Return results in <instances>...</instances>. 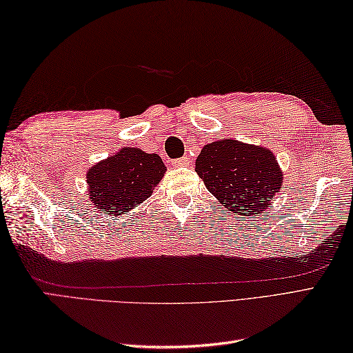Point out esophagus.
<instances>
[{
  "label": "esophagus",
  "mask_w": 353,
  "mask_h": 353,
  "mask_svg": "<svg viewBox=\"0 0 353 353\" xmlns=\"http://www.w3.org/2000/svg\"><path fill=\"white\" fill-rule=\"evenodd\" d=\"M190 163H191V159L186 156V157H181V159L172 161V167H188Z\"/></svg>",
  "instance_id": "34e87169"
}]
</instances>
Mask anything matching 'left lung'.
<instances>
[{
	"mask_svg": "<svg viewBox=\"0 0 353 353\" xmlns=\"http://www.w3.org/2000/svg\"><path fill=\"white\" fill-rule=\"evenodd\" d=\"M196 171L208 191L243 219L265 211L283 182L272 150L236 139L206 144L196 159Z\"/></svg>",
	"mask_w": 353,
	"mask_h": 353,
	"instance_id": "1",
	"label": "left lung"
}]
</instances>
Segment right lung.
I'll use <instances>...</instances> for the list:
<instances>
[{
  "instance_id": "obj_1",
  "label": "right lung",
  "mask_w": 353,
  "mask_h": 353,
  "mask_svg": "<svg viewBox=\"0 0 353 353\" xmlns=\"http://www.w3.org/2000/svg\"><path fill=\"white\" fill-rule=\"evenodd\" d=\"M165 171L157 154L123 147L86 171L89 200L104 214L123 215L152 196Z\"/></svg>"
}]
</instances>
